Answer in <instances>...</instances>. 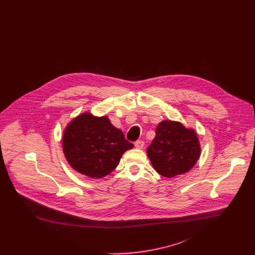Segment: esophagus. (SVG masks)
<instances>
[{
  "label": "esophagus",
  "mask_w": 255,
  "mask_h": 255,
  "mask_svg": "<svg viewBox=\"0 0 255 255\" xmlns=\"http://www.w3.org/2000/svg\"><path fill=\"white\" fill-rule=\"evenodd\" d=\"M134 146H135L136 149H142L143 146H144V141H142V140H137V141L134 142Z\"/></svg>",
  "instance_id": "obj_1"
}]
</instances>
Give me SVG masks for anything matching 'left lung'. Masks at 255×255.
I'll return each instance as SVG.
<instances>
[{"label":"left lung","mask_w":255,"mask_h":255,"mask_svg":"<svg viewBox=\"0 0 255 255\" xmlns=\"http://www.w3.org/2000/svg\"><path fill=\"white\" fill-rule=\"evenodd\" d=\"M147 148V155L159 175L172 178L191 169L201 154L197 133L181 122L163 121Z\"/></svg>","instance_id":"1"}]
</instances>
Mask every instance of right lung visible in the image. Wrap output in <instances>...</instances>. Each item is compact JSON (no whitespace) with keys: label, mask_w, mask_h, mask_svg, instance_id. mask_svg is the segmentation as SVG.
I'll use <instances>...</instances> for the list:
<instances>
[{"label":"right lung","mask_w":255,"mask_h":255,"mask_svg":"<svg viewBox=\"0 0 255 255\" xmlns=\"http://www.w3.org/2000/svg\"><path fill=\"white\" fill-rule=\"evenodd\" d=\"M133 143L116 128L107 117L97 118L84 113L67 126L63 135V151L73 169L94 179H100L118 166L125 151Z\"/></svg>","instance_id":"obj_1"}]
</instances>
